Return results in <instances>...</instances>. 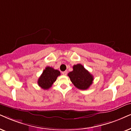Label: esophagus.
<instances>
[{"label":"esophagus","mask_w":131,"mask_h":131,"mask_svg":"<svg viewBox=\"0 0 131 131\" xmlns=\"http://www.w3.org/2000/svg\"><path fill=\"white\" fill-rule=\"evenodd\" d=\"M62 74L64 75H66L67 74V71H63V72H62Z\"/></svg>","instance_id":"1"}]
</instances>
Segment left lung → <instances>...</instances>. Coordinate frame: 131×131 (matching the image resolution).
<instances>
[{
  "label": "left lung",
  "instance_id": "obj_1",
  "mask_svg": "<svg viewBox=\"0 0 131 131\" xmlns=\"http://www.w3.org/2000/svg\"><path fill=\"white\" fill-rule=\"evenodd\" d=\"M68 75L74 85L78 89L82 90L88 89L94 80L92 74L81 64L74 65L73 71L69 72Z\"/></svg>",
  "mask_w": 131,
  "mask_h": 131
}]
</instances>
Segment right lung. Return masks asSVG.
Here are the masks:
<instances>
[{
	"label": "right lung",
	"mask_w": 131,
	"mask_h": 131,
	"mask_svg": "<svg viewBox=\"0 0 131 131\" xmlns=\"http://www.w3.org/2000/svg\"><path fill=\"white\" fill-rule=\"evenodd\" d=\"M60 75V72L59 70L54 69L52 67H46L43 71L42 75L38 79V85L43 89L50 88L54 82L57 80L58 76Z\"/></svg>",
	"instance_id": "obj_1"
}]
</instances>
